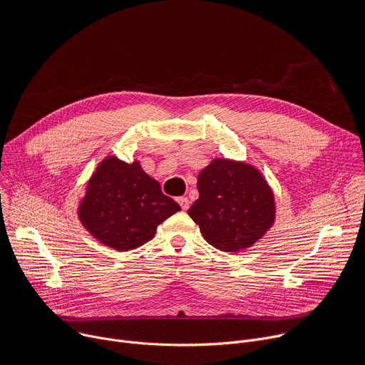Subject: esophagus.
I'll use <instances>...</instances> for the list:
<instances>
[{
    "mask_svg": "<svg viewBox=\"0 0 365 365\" xmlns=\"http://www.w3.org/2000/svg\"><path fill=\"white\" fill-rule=\"evenodd\" d=\"M178 202H179V205H180V207H182L183 211H186L187 207H189V199L187 197L180 196V197H178Z\"/></svg>",
    "mask_w": 365,
    "mask_h": 365,
    "instance_id": "obj_1",
    "label": "esophagus"
}]
</instances>
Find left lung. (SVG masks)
Here are the masks:
<instances>
[{
    "instance_id": "1",
    "label": "left lung",
    "mask_w": 365,
    "mask_h": 365,
    "mask_svg": "<svg viewBox=\"0 0 365 365\" xmlns=\"http://www.w3.org/2000/svg\"><path fill=\"white\" fill-rule=\"evenodd\" d=\"M199 197L187 210L212 247L250 248L274 224V195L263 175L244 162L214 159L197 176Z\"/></svg>"
}]
</instances>
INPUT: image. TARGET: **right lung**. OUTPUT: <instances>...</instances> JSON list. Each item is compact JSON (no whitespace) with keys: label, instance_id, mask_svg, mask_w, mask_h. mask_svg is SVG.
<instances>
[{"label":"right lung","instance_id":"obj_1","mask_svg":"<svg viewBox=\"0 0 365 365\" xmlns=\"http://www.w3.org/2000/svg\"><path fill=\"white\" fill-rule=\"evenodd\" d=\"M178 211V202L163 195L140 162L128 165L110 155L91 176L78 215L98 241L128 251L153 240L158 225Z\"/></svg>","mask_w":365,"mask_h":365}]
</instances>
